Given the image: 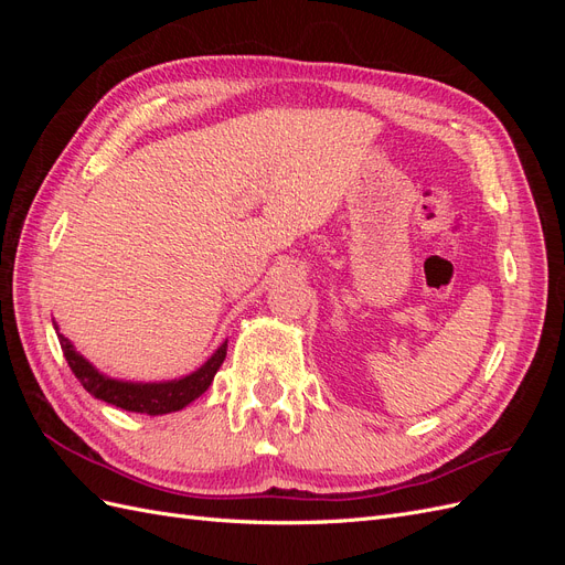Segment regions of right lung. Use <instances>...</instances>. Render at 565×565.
Wrapping results in <instances>:
<instances>
[{
  "label": "right lung",
  "mask_w": 565,
  "mask_h": 565,
  "mask_svg": "<svg viewBox=\"0 0 565 565\" xmlns=\"http://www.w3.org/2000/svg\"><path fill=\"white\" fill-rule=\"evenodd\" d=\"M54 328L58 332V324L54 322ZM61 349L67 365L75 372V377L79 384L87 388L94 398L106 401L115 407H122L127 413H141V415H167V413H177V409L185 407L188 403H193L200 398L204 391L210 388L216 370L221 363L226 361V349L228 341L221 344L214 355L202 367L195 372L185 374L181 380L172 382H122V380H113L108 374L98 372L87 358L79 355L75 347L67 341L63 334H58Z\"/></svg>",
  "instance_id": "add662e5"
}]
</instances>
